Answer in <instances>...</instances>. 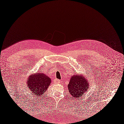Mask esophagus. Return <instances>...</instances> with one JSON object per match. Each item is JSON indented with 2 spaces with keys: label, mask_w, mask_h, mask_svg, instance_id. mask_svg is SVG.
Segmentation results:
<instances>
[{
  "label": "esophagus",
  "mask_w": 124,
  "mask_h": 124,
  "mask_svg": "<svg viewBox=\"0 0 124 124\" xmlns=\"http://www.w3.org/2000/svg\"><path fill=\"white\" fill-rule=\"evenodd\" d=\"M54 82L55 83H61V81L60 80H59V79H55L54 80Z\"/></svg>",
  "instance_id": "1"
}]
</instances>
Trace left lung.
<instances>
[{
	"mask_svg": "<svg viewBox=\"0 0 124 124\" xmlns=\"http://www.w3.org/2000/svg\"><path fill=\"white\" fill-rule=\"evenodd\" d=\"M68 87L73 98L81 99L89 88V81L82 74L74 75L71 76Z\"/></svg>",
	"mask_w": 124,
	"mask_h": 124,
	"instance_id": "obj_1",
	"label": "left lung"
}]
</instances>
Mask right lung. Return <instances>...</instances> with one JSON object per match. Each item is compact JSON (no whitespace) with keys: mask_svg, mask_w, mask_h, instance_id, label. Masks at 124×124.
Wrapping results in <instances>:
<instances>
[{"mask_svg":"<svg viewBox=\"0 0 124 124\" xmlns=\"http://www.w3.org/2000/svg\"><path fill=\"white\" fill-rule=\"evenodd\" d=\"M27 87L31 91V94L38 96L44 95L49 85L51 84V79L44 73L37 72L31 74L27 79Z\"/></svg>","mask_w":124,"mask_h":124,"instance_id":"obj_1","label":"right lung"}]
</instances>
